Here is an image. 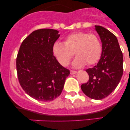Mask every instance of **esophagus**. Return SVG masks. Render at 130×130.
Returning <instances> with one entry per match:
<instances>
[{"label":"esophagus","mask_w":130,"mask_h":130,"mask_svg":"<svg viewBox=\"0 0 130 130\" xmlns=\"http://www.w3.org/2000/svg\"><path fill=\"white\" fill-rule=\"evenodd\" d=\"M76 73H77L76 71H73V70H71V71H70V74H74Z\"/></svg>","instance_id":"1"}]
</instances>
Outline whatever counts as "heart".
<instances>
[{
    "label": "heart",
    "instance_id": "heart-1",
    "mask_svg": "<svg viewBox=\"0 0 130 130\" xmlns=\"http://www.w3.org/2000/svg\"><path fill=\"white\" fill-rule=\"evenodd\" d=\"M101 44L97 37L87 32H76L65 38L63 43L54 44V56L61 65L65 67L74 54L76 57L72 65L74 68H82L97 63L101 55Z\"/></svg>",
    "mask_w": 130,
    "mask_h": 130
}]
</instances>
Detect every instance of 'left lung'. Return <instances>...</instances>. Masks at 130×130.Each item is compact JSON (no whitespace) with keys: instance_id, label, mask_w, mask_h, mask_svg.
<instances>
[{"instance_id":"8db88e82","label":"left lung","mask_w":130,"mask_h":130,"mask_svg":"<svg viewBox=\"0 0 130 130\" xmlns=\"http://www.w3.org/2000/svg\"><path fill=\"white\" fill-rule=\"evenodd\" d=\"M102 43V53L98 63L86 70L89 81L81 85L86 95L94 100L107 97L120 83L123 74V54L117 37L102 26H95Z\"/></svg>"}]
</instances>
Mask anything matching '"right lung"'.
<instances>
[{
  "mask_svg": "<svg viewBox=\"0 0 130 130\" xmlns=\"http://www.w3.org/2000/svg\"><path fill=\"white\" fill-rule=\"evenodd\" d=\"M59 37L56 30H37L19 48L16 58L19 82L25 92L37 100L50 101L58 97L70 74L53 55V45Z\"/></svg>",
  "mask_w": 130,
  "mask_h": 130,
  "instance_id": "obj_1",
  "label": "right lung"
}]
</instances>
